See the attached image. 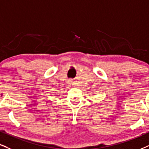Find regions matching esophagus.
<instances>
[{
    "label": "esophagus",
    "instance_id": "34e87169",
    "mask_svg": "<svg viewBox=\"0 0 149 149\" xmlns=\"http://www.w3.org/2000/svg\"><path fill=\"white\" fill-rule=\"evenodd\" d=\"M72 81H70V83H69V84H72Z\"/></svg>",
    "mask_w": 149,
    "mask_h": 149
}]
</instances>
